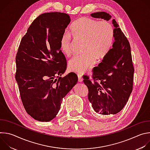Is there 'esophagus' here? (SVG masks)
Wrapping results in <instances>:
<instances>
[{
    "mask_svg": "<svg viewBox=\"0 0 150 150\" xmlns=\"http://www.w3.org/2000/svg\"><path fill=\"white\" fill-rule=\"evenodd\" d=\"M78 75V81L79 82H82V75L79 74H77Z\"/></svg>",
    "mask_w": 150,
    "mask_h": 150,
    "instance_id": "esophagus-1",
    "label": "esophagus"
}]
</instances>
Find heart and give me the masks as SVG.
Listing matches in <instances>:
<instances>
[{
	"label": "heart",
	"mask_w": 150,
	"mask_h": 150,
	"mask_svg": "<svg viewBox=\"0 0 150 150\" xmlns=\"http://www.w3.org/2000/svg\"><path fill=\"white\" fill-rule=\"evenodd\" d=\"M82 41L81 55L74 56L68 63L71 71L84 74L94 66L96 59L103 60L112 50L115 40V31L109 21L82 17L75 21L70 27L69 33L62 35L60 48L67 56L72 53L71 40Z\"/></svg>",
	"instance_id": "heart-1"
}]
</instances>
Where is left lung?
<instances>
[{
  "label": "left lung",
  "instance_id": "1",
  "mask_svg": "<svg viewBox=\"0 0 150 150\" xmlns=\"http://www.w3.org/2000/svg\"><path fill=\"white\" fill-rule=\"evenodd\" d=\"M91 16L106 21L112 17L105 12L93 13ZM112 23L115 40L112 50L98 67L93 69V81L88 76H83L93 109L103 115H116L120 112L133 89L134 67L130 44L115 19Z\"/></svg>",
  "mask_w": 150,
  "mask_h": 150
}]
</instances>
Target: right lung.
<instances>
[{
    "instance_id": "obj_1",
    "label": "right lung",
    "mask_w": 150,
    "mask_h": 150,
    "mask_svg": "<svg viewBox=\"0 0 150 150\" xmlns=\"http://www.w3.org/2000/svg\"><path fill=\"white\" fill-rule=\"evenodd\" d=\"M70 22L65 13H42L33 21L18 47L15 79L27 113L38 121L53 120L63 98L78 81L74 72L60 76L67 62L60 41Z\"/></svg>"
}]
</instances>
